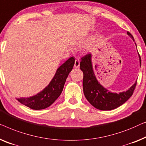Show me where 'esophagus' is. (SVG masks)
Returning <instances> with one entry per match:
<instances>
[{
    "label": "esophagus",
    "instance_id": "34e87169",
    "mask_svg": "<svg viewBox=\"0 0 146 146\" xmlns=\"http://www.w3.org/2000/svg\"><path fill=\"white\" fill-rule=\"evenodd\" d=\"M80 65V60L79 58H77L75 59V64H74V67H75V68H78V67H79Z\"/></svg>",
    "mask_w": 146,
    "mask_h": 146
}]
</instances>
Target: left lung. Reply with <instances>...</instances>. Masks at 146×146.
Masks as SVG:
<instances>
[{"instance_id": "1", "label": "left lung", "mask_w": 146, "mask_h": 146, "mask_svg": "<svg viewBox=\"0 0 146 146\" xmlns=\"http://www.w3.org/2000/svg\"><path fill=\"white\" fill-rule=\"evenodd\" d=\"M133 40L134 37L127 32ZM139 61L141 63L140 55ZM80 69L83 73V92L86 98L94 107L101 110H110L116 108L127 101L134 93L137 82L126 92L119 94L110 93L98 83L94 75L91 63V54L87 53L81 58Z\"/></svg>"}]
</instances>
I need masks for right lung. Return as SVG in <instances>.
I'll list each match as a JSON object with an SVG mask.
<instances>
[{
  "instance_id": "right-lung-1",
  "label": "right lung",
  "mask_w": 146,
  "mask_h": 146,
  "mask_svg": "<svg viewBox=\"0 0 146 146\" xmlns=\"http://www.w3.org/2000/svg\"><path fill=\"white\" fill-rule=\"evenodd\" d=\"M75 60L73 57H71L61 65L50 83L42 92L31 97L19 98L18 101L34 110L44 109L52 105L62 92L65 81L75 64Z\"/></svg>"
}]
</instances>
